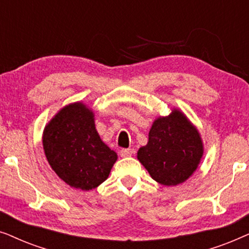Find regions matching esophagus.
Returning a JSON list of instances; mask_svg holds the SVG:
<instances>
[{
    "label": "esophagus",
    "mask_w": 249,
    "mask_h": 249,
    "mask_svg": "<svg viewBox=\"0 0 249 249\" xmlns=\"http://www.w3.org/2000/svg\"><path fill=\"white\" fill-rule=\"evenodd\" d=\"M132 154H134V149L131 148H124L120 151L121 158H129V156H131Z\"/></svg>",
    "instance_id": "esophagus-1"
}]
</instances>
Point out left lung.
I'll list each match as a JSON object with an SVG mask.
<instances>
[{"label":"left lung","instance_id":"left-lung-1","mask_svg":"<svg viewBox=\"0 0 249 249\" xmlns=\"http://www.w3.org/2000/svg\"><path fill=\"white\" fill-rule=\"evenodd\" d=\"M203 153L198 130L173 108L168 117L153 122L147 145L138 149L137 159L156 182L169 187L185 182L196 171Z\"/></svg>","mask_w":249,"mask_h":249}]
</instances>
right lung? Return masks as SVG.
Returning <instances> with one entry per match:
<instances>
[{"instance_id":"right-lung-1","label":"right lung","mask_w":249,"mask_h":249,"mask_svg":"<svg viewBox=\"0 0 249 249\" xmlns=\"http://www.w3.org/2000/svg\"><path fill=\"white\" fill-rule=\"evenodd\" d=\"M43 147L59 178L81 190L104 182L118 159L102 142L93 111L81 102L67 105L51 119L43 132Z\"/></svg>"}]
</instances>
